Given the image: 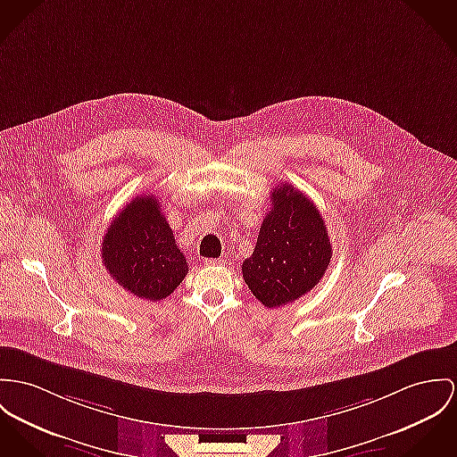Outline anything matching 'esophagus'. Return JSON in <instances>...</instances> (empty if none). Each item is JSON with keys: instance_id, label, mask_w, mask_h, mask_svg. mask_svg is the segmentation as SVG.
I'll use <instances>...</instances> for the list:
<instances>
[{"instance_id": "1", "label": "esophagus", "mask_w": 457, "mask_h": 457, "mask_svg": "<svg viewBox=\"0 0 457 457\" xmlns=\"http://www.w3.org/2000/svg\"><path fill=\"white\" fill-rule=\"evenodd\" d=\"M226 261L224 259H205L207 266H222Z\"/></svg>"}]
</instances>
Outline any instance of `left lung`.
Returning a JSON list of instances; mask_svg holds the SVG:
<instances>
[{"label":"left lung","mask_w":457,"mask_h":457,"mask_svg":"<svg viewBox=\"0 0 457 457\" xmlns=\"http://www.w3.org/2000/svg\"><path fill=\"white\" fill-rule=\"evenodd\" d=\"M257 244L242 266L250 292L268 308L303 297L325 275L332 245L315 204L290 184L271 193Z\"/></svg>","instance_id":"obj_1"}]
</instances>
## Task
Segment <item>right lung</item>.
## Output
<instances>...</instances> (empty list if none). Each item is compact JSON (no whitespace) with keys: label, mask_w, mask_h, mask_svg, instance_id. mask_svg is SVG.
I'll use <instances>...</instances> for the list:
<instances>
[{"label":"right lung","mask_w":457,"mask_h":457,"mask_svg":"<svg viewBox=\"0 0 457 457\" xmlns=\"http://www.w3.org/2000/svg\"><path fill=\"white\" fill-rule=\"evenodd\" d=\"M101 253L114 281L147 301L169 297L189 271L153 195L136 196L114 217Z\"/></svg>","instance_id":"obj_1"}]
</instances>
